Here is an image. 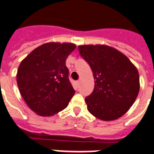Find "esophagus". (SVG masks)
Here are the masks:
<instances>
[{
    "label": "esophagus",
    "instance_id": "1",
    "mask_svg": "<svg viewBox=\"0 0 154 154\" xmlns=\"http://www.w3.org/2000/svg\"><path fill=\"white\" fill-rule=\"evenodd\" d=\"M79 85H80V82H79V81H77V82H75L76 88H78L79 86Z\"/></svg>",
    "mask_w": 154,
    "mask_h": 154
}]
</instances>
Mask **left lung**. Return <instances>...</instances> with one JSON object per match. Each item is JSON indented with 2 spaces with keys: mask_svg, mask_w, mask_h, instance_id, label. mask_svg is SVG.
I'll use <instances>...</instances> for the list:
<instances>
[{
  "mask_svg": "<svg viewBox=\"0 0 154 154\" xmlns=\"http://www.w3.org/2000/svg\"><path fill=\"white\" fill-rule=\"evenodd\" d=\"M78 48L94 79V89L85 98L88 111L104 121L121 117L139 92L137 68L124 53L109 45H82Z\"/></svg>",
  "mask_w": 154,
  "mask_h": 154,
  "instance_id": "8db88e82",
  "label": "left lung"
}]
</instances>
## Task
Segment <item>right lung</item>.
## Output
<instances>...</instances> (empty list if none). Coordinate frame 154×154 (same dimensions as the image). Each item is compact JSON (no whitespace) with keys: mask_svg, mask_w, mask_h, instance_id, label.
<instances>
[{"mask_svg":"<svg viewBox=\"0 0 154 154\" xmlns=\"http://www.w3.org/2000/svg\"><path fill=\"white\" fill-rule=\"evenodd\" d=\"M75 48L74 43L47 42L34 49L20 63L16 74L19 91L37 115L58 113L75 94L65 63Z\"/></svg>","mask_w":154,"mask_h":154,"instance_id":"add662e5","label":"right lung"}]
</instances>
